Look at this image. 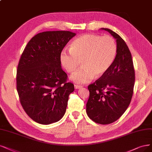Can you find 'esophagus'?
I'll return each mask as SVG.
<instances>
[{"instance_id": "1", "label": "esophagus", "mask_w": 152, "mask_h": 152, "mask_svg": "<svg viewBox=\"0 0 152 152\" xmlns=\"http://www.w3.org/2000/svg\"><path fill=\"white\" fill-rule=\"evenodd\" d=\"M83 86L81 85H75V89H80L82 88Z\"/></svg>"}]
</instances>
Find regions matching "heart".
Masks as SVG:
<instances>
[{"mask_svg": "<svg viewBox=\"0 0 152 152\" xmlns=\"http://www.w3.org/2000/svg\"><path fill=\"white\" fill-rule=\"evenodd\" d=\"M117 53L115 39L110 36L85 34L76 38L69 50L64 49L60 54L61 63L66 71L72 72L71 78L76 83L83 84L91 81L94 76L101 77L113 64Z\"/></svg>", "mask_w": 152, "mask_h": 152, "instance_id": "heart-1", "label": "heart"}]
</instances>
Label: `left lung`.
Instances as JSON below:
<instances>
[{
  "mask_svg": "<svg viewBox=\"0 0 152 152\" xmlns=\"http://www.w3.org/2000/svg\"><path fill=\"white\" fill-rule=\"evenodd\" d=\"M102 29L116 39L117 53L109 70L88 86L86 113L95 123L108 125L120 118L128 107L135 75L132 54L125 41L113 31L106 28Z\"/></svg>",
  "mask_w": 152,
  "mask_h": 152,
  "instance_id": "obj_1",
  "label": "left lung"
}]
</instances>
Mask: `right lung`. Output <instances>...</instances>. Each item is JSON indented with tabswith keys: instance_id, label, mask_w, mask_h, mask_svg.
Here are the masks:
<instances>
[{
	"instance_id": "obj_1",
	"label": "right lung",
	"mask_w": 152,
	"mask_h": 152,
	"mask_svg": "<svg viewBox=\"0 0 152 152\" xmlns=\"http://www.w3.org/2000/svg\"><path fill=\"white\" fill-rule=\"evenodd\" d=\"M76 34L70 31L39 33L27 43L20 58L16 82L20 103L34 121L49 125L64 116L72 83L62 69L60 54Z\"/></svg>"
}]
</instances>
